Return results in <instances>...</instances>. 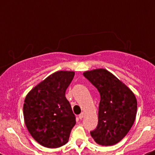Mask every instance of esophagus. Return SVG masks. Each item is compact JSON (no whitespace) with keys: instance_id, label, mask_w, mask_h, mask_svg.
Here are the masks:
<instances>
[{"instance_id":"34e87169","label":"esophagus","mask_w":155,"mask_h":155,"mask_svg":"<svg viewBox=\"0 0 155 155\" xmlns=\"http://www.w3.org/2000/svg\"><path fill=\"white\" fill-rule=\"evenodd\" d=\"M83 117H84V114H83V113H82V114H79V119L82 120Z\"/></svg>"}]
</instances>
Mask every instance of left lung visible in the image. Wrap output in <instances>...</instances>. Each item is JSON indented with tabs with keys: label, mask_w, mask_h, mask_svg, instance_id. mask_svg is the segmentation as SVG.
Segmentation results:
<instances>
[{
	"label": "left lung",
	"mask_w": 155,
	"mask_h": 155,
	"mask_svg": "<svg viewBox=\"0 0 155 155\" xmlns=\"http://www.w3.org/2000/svg\"><path fill=\"white\" fill-rule=\"evenodd\" d=\"M83 76L100 94L98 124L90 134L100 145L116 144L126 136L134 124L137 109L135 95L105 69L86 71Z\"/></svg>",
	"instance_id": "left-lung-1"
}]
</instances>
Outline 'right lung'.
Returning <instances> with one entry per match:
<instances>
[{"label":"right lung","mask_w":155,"mask_h":155,"mask_svg":"<svg viewBox=\"0 0 155 155\" xmlns=\"http://www.w3.org/2000/svg\"><path fill=\"white\" fill-rule=\"evenodd\" d=\"M74 76L72 71L54 72L25 99L23 114L28 130L44 147L56 148L69 141L76 117L65 94Z\"/></svg>","instance_id":"right-lung-1"}]
</instances>
